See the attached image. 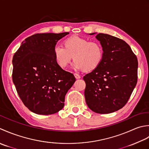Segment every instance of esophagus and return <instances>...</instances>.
<instances>
[{"instance_id": "obj_1", "label": "esophagus", "mask_w": 149, "mask_h": 149, "mask_svg": "<svg viewBox=\"0 0 149 149\" xmlns=\"http://www.w3.org/2000/svg\"><path fill=\"white\" fill-rule=\"evenodd\" d=\"M74 77H75V78H77V79H80V78H81V77L80 75H79L78 74H77V73H74Z\"/></svg>"}]
</instances>
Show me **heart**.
Segmentation results:
<instances>
[{
	"mask_svg": "<svg viewBox=\"0 0 149 149\" xmlns=\"http://www.w3.org/2000/svg\"><path fill=\"white\" fill-rule=\"evenodd\" d=\"M55 60L61 68H65L74 60L72 67L76 69L92 71L98 67L104 56V51L99 42L72 36L65 42V47L56 44L54 47Z\"/></svg>",
	"mask_w": 149,
	"mask_h": 149,
	"instance_id": "obj_1",
	"label": "heart"
}]
</instances>
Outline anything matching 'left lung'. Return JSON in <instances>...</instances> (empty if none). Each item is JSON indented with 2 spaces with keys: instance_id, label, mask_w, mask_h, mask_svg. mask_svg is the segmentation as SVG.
Instances as JSON below:
<instances>
[{
  "instance_id": "left-lung-1",
  "label": "left lung",
  "mask_w": 149,
  "mask_h": 149,
  "mask_svg": "<svg viewBox=\"0 0 149 149\" xmlns=\"http://www.w3.org/2000/svg\"><path fill=\"white\" fill-rule=\"evenodd\" d=\"M96 38L104 56L100 64L83 78L86 84L84 95L91 110L109 114L122 108L129 100L137 84L138 59L121 39L104 33Z\"/></svg>"
}]
</instances>
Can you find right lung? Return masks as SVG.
Returning <instances> with one entry per match:
<instances>
[{"label": "right lung", "mask_w": 149, "mask_h": 149, "mask_svg": "<svg viewBox=\"0 0 149 149\" xmlns=\"http://www.w3.org/2000/svg\"><path fill=\"white\" fill-rule=\"evenodd\" d=\"M68 34L29 36L13 57V84L24 104L35 114H53L62 109L66 93L76 81L58 64L54 54L57 42Z\"/></svg>", "instance_id": "1"}]
</instances>
